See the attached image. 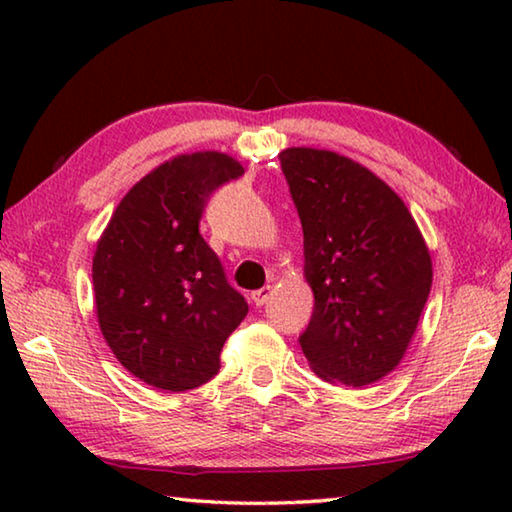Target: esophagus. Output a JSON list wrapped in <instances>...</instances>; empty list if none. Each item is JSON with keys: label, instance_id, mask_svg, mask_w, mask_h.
<instances>
[{"label": "esophagus", "instance_id": "obj_1", "mask_svg": "<svg viewBox=\"0 0 512 512\" xmlns=\"http://www.w3.org/2000/svg\"><path fill=\"white\" fill-rule=\"evenodd\" d=\"M271 296H273V289L271 287H264V289H259V291L253 293V302H255L257 307H264Z\"/></svg>", "mask_w": 512, "mask_h": 512}]
</instances>
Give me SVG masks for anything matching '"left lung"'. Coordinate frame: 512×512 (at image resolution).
<instances>
[{
	"label": "left lung",
	"instance_id": "obj_1",
	"mask_svg": "<svg viewBox=\"0 0 512 512\" xmlns=\"http://www.w3.org/2000/svg\"><path fill=\"white\" fill-rule=\"evenodd\" d=\"M280 164L314 291L302 352L320 379L375 384L402 361L427 305L429 248L402 198L359 162L293 146Z\"/></svg>",
	"mask_w": 512,
	"mask_h": 512
}]
</instances>
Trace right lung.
Listing matches in <instances>:
<instances>
[{"instance_id": "1", "label": "right lung", "mask_w": 512, "mask_h": 512, "mask_svg": "<svg viewBox=\"0 0 512 512\" xmlns=\"http://www.w3.org/2000/svg\"><path fill=\"white\" fill-rule=\"evenodd\" d=\"M241 173L219 151L178 155L146 173L103 230L92 259L99 327L144 384L171 393L203 386L248 314L198 230L207 198Z\"/></svg>"}]
</instances>
